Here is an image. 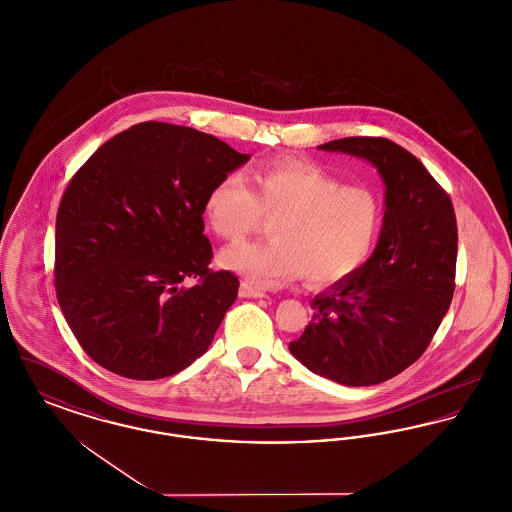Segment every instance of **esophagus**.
I'll return each instance as SVG.
<instances>
[{"instance_id": "1", "label": "esophagus", "mask_w": 512, "mask_h": 512, "mask_svg": "<svg viewBox=\"0 0 512 512\" xmlns=\"http://www.w3.org/2000/svg\"><path fill=\"white\" fill-rule=\"evenodd\" d=\"M240 297L259 299V297H267V293L263 292V290H259V288H253V286L247 284V282H242V286H240Z\"/></svg>"}]
</instances>
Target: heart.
Returning a JSON list of instances; mask_svg holds the SVG:
<instances>
[{"mask_svg":"<svg viewBox=\"0 0 512 512\" xmlns=\"http://www.w3.org/2000/svg\"><path fill=\"white\" fill-rule=\"evenodd\" d=\"M270 242H245L220 253V265L245 282L278 288L305 276L330 286L353 276L380 236L384 207L372 188L347 186L338 174L305 159H274L219 178L205 195L203 217L228 242L273 219Z\"/></svg>","mask_w":512,"mask_h":512,"instance_id":"heart-1","label":"heart"}]
</instances>
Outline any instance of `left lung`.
<instances>
[{
    "instance_id": "left-lung-1",
    "label": "left lung",
    "mask_w": 512,
    "mask_h": 512,
    "mask_svg": "<svg viewBox=\"0 0 512 512\" xmlns=\"http://www.w3.org/2000/svg\"><path fill=\"white\" fill-rule=\"evenodd\" d=\"M318 147L372 163L386 184V213L370 259L318 293L313 318L290 351L318 376L374 386L420 359L451 305L455 209L413 153L388 138L355 136Z\"/></svg>"
}]
</instances>
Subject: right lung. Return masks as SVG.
I'll return each instance as SVG.
<instances>
[{
	"mask_svg": "<svg viewBox=\"0 0 512 512\" xmlns=\"http://www.w3.org/2000/svg\"><path fill=\"white\" fill-rule=\"evenodd\" d=\"M247 161L211 134L147 121L113 136L71 178L55 222V292L98 365L157 380L209 349L240 280L209 268L203 201ZM186 277L192 289L181 286Z\"/></svg>",
	"mask_w": 512,
	"mask_h": 512,
	"instance_id": "add662e5",
	"label": "right lung"
}]
</instances>
